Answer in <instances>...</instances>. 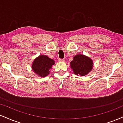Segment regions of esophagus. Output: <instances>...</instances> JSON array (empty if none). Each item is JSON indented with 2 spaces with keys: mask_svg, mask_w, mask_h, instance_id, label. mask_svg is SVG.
<instances>
[{
  "mask_svg": "<svg viewBox=\"0 0 123 123\" xmlns=\"http://www.w3.org/2000/svg\"><path fill=\"white\" fill-rule=\"evenodd\" d=\"M58 61L59 62H63V61H64V60H63V59L58 58Z\"/></svg>",
  "mask_w": 123,
  "mask_h": 123,
  "instance_id": "obj_1",
  "label": "esophagus"
}]
</instances>
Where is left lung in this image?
I'll return each instance as SVG.
<instances>
[{
	"label": "left lung",
	"instance_id": "left-lung-1",
	"mask_svg": "<svg viewBox=\"0 0 123 123\" xmlns=\"http://www.w3.org/2000/svg\"><path fill=\"white\" fill-rule=\"evenodd\" d=\"M70 63L73 73L79 76L88 74L92 70L93 65V61L89 57L81 54L75 55Z\"/></svg>",
	"mask_w": 123,
	"mask_h": 123
}]
</instances>
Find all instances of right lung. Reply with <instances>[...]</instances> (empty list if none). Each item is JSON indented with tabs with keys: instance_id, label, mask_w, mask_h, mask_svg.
Wrapping results in <instances>:
<instances>
[{
	"instance_id": "right-lung-1",
	"label": "right lung",
	"mask_w": 123,
	"mask_h": 123,
	"mask_svg": "<svg viewBox=\"0 0 123 123\" xmlns=\"http://www.w3.org/2000/svg\"><path fill=\"white\" fill-rule=\"evenodd\" d=\"M54 61L47 55H40L32 62V70L38 76L45 77L50 73V69L54 65Z\"/></svg>"
}]
</instances>
